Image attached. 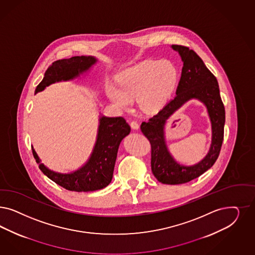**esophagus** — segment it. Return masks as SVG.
Wrapping results in <instances>:
<instances>
[{
  "mask_svg": "<svg viewBox=\"0 0 255 255\" xmlns=\"http://www.w3.org/2000/svg\"><path fill=\"white\" fill-rule=\"evenodd\" d=\"M130 127H131V128H133V129H138L140 126H139L138 122H136V121H132L131 123H130Z\"/></svg>",
  "mask_w": 255,
  "mask_h": 255,
  "instance_id": "1",
  "label": "esophagus"
}]
</instances>
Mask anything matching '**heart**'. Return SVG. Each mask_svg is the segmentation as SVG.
<instances>
[{
    "label": "heart",
    "mask_w": 255,
    "mask_h": 255,
    "mask_svg": "<svg viewBox=\"0 0 255 255\" xmlns=\"http://www.w3.org/2000/svg\"><path fill=\"white\" fill-rule=\"evenodd\" d=\"M178 70L169 60H145L116 76L118 88L110 84L109 99L117 107L128 109L137 99L140 110L154 113L169 99L176 87Z\"/></svg>",
    "instance_id": "1"
}]
</instances>
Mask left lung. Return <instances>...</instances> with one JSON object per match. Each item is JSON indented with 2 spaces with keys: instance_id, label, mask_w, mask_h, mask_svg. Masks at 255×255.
<instances>
[{
  "instance_id": "1",
  "label": "left lung",
  "mask_w": 255,
  "mask_h": 255,
  "mask_svg": "<svg viewBox=\"0 0 255 255\" xmlns=\"http://www.w3.org/2000/svg\"><path fill=\"white\" fill-rule=\"evenodd\" d=\"M183 62L176 96L157 115L142 122L140 130L151 143V169L157 181L162 184L178 185L199 177L216 162L222 148L225 123V110L219 83L196 52L187 47L172 45ZM197 99L207 108L212 123L213 138L210 151L198 164L180 165L170 155L165 142L164 125L166 120L186 102Z\"/></svg>"
}]
</instances>
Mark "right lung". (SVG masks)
<instances>
[{"label": "right lung", "instance_id": "add662e5", "mask_svg": "<svg viewBox=\"0 0 255 255\" xmlns=\"http://www.w3.org/2000/svg\"><path fill=\"white\" fill-rule=\"evenodd\" d=\"M97 62L98 59L94 56L58 60L45 72L35 94L52 83L74 80L87 72ZM99 122L97 140L88 160L72 173H61L49 170L41 163V159L32 147L33 156L43 173L59 186L71 191L86 192L106 188L113 179L118 148L124 138L129 134L130 127L123 117L100 115Z\"/></svg>", "mask_w": 255, "mask_h": 255}]
</instances>
